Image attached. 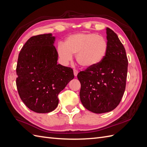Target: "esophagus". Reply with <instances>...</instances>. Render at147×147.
I'll use <instances>...</instances> for the list:
<instances>
[{
  "label": "esophagus",
  "instance_id": "obj_1",
  "mask_svg": "<svg viewBox=\"0 0 147 147\" xmlns=\"http://www.w3.org/2000/svg\"><path fill=\"white\" fill-rule=\"evenodd\" d=\"M78 73V71L77 69H74V75H75V77H77V76Z\"/></svg>",
  "mask_w": 147,
  "mask_h": 147
}]
</instances>
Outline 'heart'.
<instances>
[{
  "instance_id": "heart-1",
  "label": "heart",
  "mask_w": 147,
  "mask_h": 147,
  "mask_svg": "<svg viewBox=\"0 0 147 147\" xmlns=\"http://www.w3.org/2000/svg\"><path fill=\"white\" fill-rule=\"evenodd\" d=\"M108 51V42L103 37L94 33H79L67 37L59 44L57 53L64 63L76 55L77 63L84 68H92L104 61Z\"/></svg>"
}]
</instances>
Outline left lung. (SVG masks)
<instances>
[{"instance_id":"1","label":"left lung","mask_w":147,"mask_h":147,"mask_svg":"<svg viewBox=\"0 0 147 147\" xmlns=\"http://www.w3.org/2000/svg\"><path fill=\"white\" fill-rule=\"evenodd\" d=\"M108 51L104 61L94 67L80 71V97L83 105L95 113L110 112L119 104L126 88L128 61L118 35L106 29Z\"/></svg>"}]
</instances>
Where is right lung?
Returning <instances> with one entry per match:
<instances>
[{
	"label": "right lung",
	"mask_w": 147,
	"mask_h": 147,
	"mask_svg": "<svg viewBox=\"0 0 147 147\" xmlns=\"http://www.w3.org/2000/svg\"><path fill=\"white\" fill-rule=\"evenodd\" d=\"M55 40L51 34L30 37L18 59V94L24 104L36 113L54 110L59 103V93L74 78L72 68L57 64Z\"/></svg>",
	"instance_id": "obj_1"
}]
</instances>
